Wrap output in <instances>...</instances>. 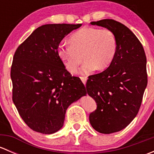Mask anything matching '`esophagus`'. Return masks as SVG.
Listing matches in <instances>:
<instances>
[{"instance_id":"esophagus-1","label":"esophagus","mask_w":154,"mask_h":154,"mask_svg":"<svg viewBox=\"0 0 154 154\" xmlns=\"http://www.w3.org/2000/svg\"><path fill=\"white\" fill-rule=\"evenodd\" d=\"M80 79H81V80H82V82L83 83V84L86 85V81H87V77H80Z\"/></svg>"}]
</instances>
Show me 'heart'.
<instances>
[{"instance_id": "b5f03b06", "label": "heart", "mask_w": 154, "mask_h": 154, "mask_svg": "<svg viewBox=\"0 0 154 154\" xmlns=\"http://www.w3.org/2000/svg\"><path fill=\"white\" fill-rule=\"evenodd\" d=\"M69 43H60L57 54L64 66L71 72L77 71L83 58L80 74H88L98 68L106 69L112 63L117 52V39L108 29L84 27L76 31Z\"/></svg>"}]
</instances>
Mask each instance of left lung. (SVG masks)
<instances>
[{"label":"left lung","mask_w":154,"mask_h":154,"mask_svg":"<svg viewBox=\"0 0 154 154\" xmlns=\"http://www.w3.org/2000/svg\"><path fill=\"white\" fill-rule=\"evenodd\" d=\"M90 24L110 29L117 39L112 63L86 83L88 94L97 103L90 124L96 131L110 134L125 129L138 114L147 84V60L139 40L122 23L103 19Z\"/></svg>","instance_id":"1"}]
</instances>
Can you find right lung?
<instances>
[{
    "mask_svg": "<svg viewBox=\"0 0 154 154\" xmlns=\"http://www.w3.org/2000/svg\"><path fill=\"white\" fill-rule=\"evenodd\" d=\"M81 25H42L15 51L11 67L12 100L34 131L52 134L60 130L68 107L86 95V86L71 75L57 54L63 38Z\"/></svg>",
    "mask_w": 154,
    "mask_h": 154,
    "instance_id": "add662e5",
    "label": "right lung"
}]
</instances>
